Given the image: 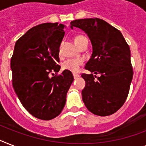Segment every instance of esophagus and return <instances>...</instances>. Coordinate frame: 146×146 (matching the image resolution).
I'll use <instances>...</instances> for the list:
<instances>
[{
    "label": "esophagus",
    "instance_id": "1",
    "mask_svg": "<svg viewBox=\"0 0 146 146\" xmlns=\"http://www.w3.org/2000/svg\"><path fill=\"white\" fill-rule=\"evenodd\" d=\"M73 76H74V78L76 79V78H78V77H80V74H73Z\"/></svg>",
    "mask_w": 146,
    "mask_h": 146
}]
</instances>
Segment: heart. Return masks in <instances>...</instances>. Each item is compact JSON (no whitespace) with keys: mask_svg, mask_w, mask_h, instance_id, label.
I'll return each instance as SVG.
<instances>
[{"mask_svg":"<svg viewBox=\"0 0 146 146\" xmlns=\"http://www.w3.org/2000/svg\"><path fill=\"white\" fill-rule=\"evenodd\" d=\"M84 36H77L74 38V41L75 44H78L79 41L84 38ZM84 63V60L82 58H74V59H68L66 61L62 62V68L64 70L69 71L72 72H78L80 69V66Z\"/></svg>","mask_w":146,"mask_h":146,"instance_id":"b5f03b06","label":"heart"}]
</instances>
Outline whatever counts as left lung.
Returning <instances> with one entry per match:
<instances>
[{"label":"left lung","mask_w":146,"mask_h":146,"mask_svg":"<svg viewBox=\"0 0 146 146\" xmlns=\"http://www.w3.org/2000/svg\"><path fill=\"white\" fill-rule=\"evenodd\" d=\"M70 25L72 29L78 27L87 33L92 54L85 68L100 74H81L86 82L83 101L95 115H112L127 99L133 78L129 45L118 29L102 19H78Z\"/></svg>","instance_id":"1"}]
</instances>
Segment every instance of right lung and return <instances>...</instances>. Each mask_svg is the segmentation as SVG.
<instances>
[{"label": "right lung", "mask_w": 146, "mask_h": 146, "mask_svg": "<svg viewBox=\"0 0 146 146\" xmlns=\"http://www.w3.org/2000/svg\"><path fill=\"white\" fill-rule=\"evenodd\" d=\"M66 25L44 23L32 27L17 40L11 58L13 86L23 107L32 115L50 120L60 114L74 80L60 69L59 48ZM53 75V77L50 74Z\"/></svg>", "instance_id": "obj_1"}]
</instances>
